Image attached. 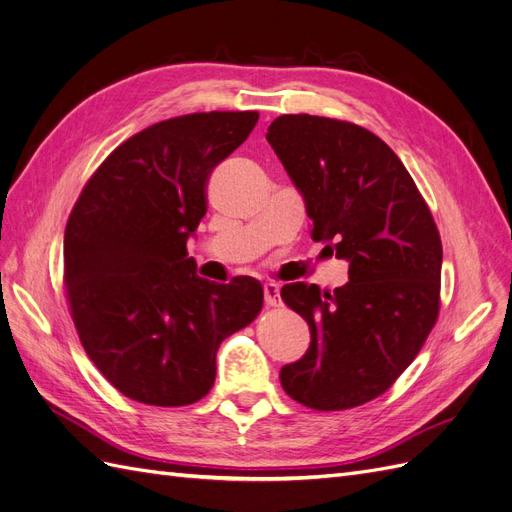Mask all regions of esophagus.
I'll list each match as a JSON object with an SVG mask.
<instances>
[{"label": "esophagus", "mask_w": 512, "mask_h": 512, "mask_svg": "<svg viewBox=\"0 0 512 512\" xmlns=\"http://www.w3.org/2000/svg\"><path fill=\"white\" fill-rule=\"evenodd\" d=\"M265 303L269 307H277V305L282 303V299H280V286L273 284V282L265 284Z\"/></svg>", "instance_id": "esophagus-1"}]
</instances>
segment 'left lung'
<instances>
[{"mask_svg": "<svg viewBox=\"0 0 512 512\" xmlns=\"http://www.w3.org/2000/svg\"><path fill=\"white\" fill-rule=\"evenodd\" d=\"M267 141L305 200L312 239L348 262V282L333 294L305 282L282 288L312 335L301 359L282 367V386L314 410L361 406L404 374L436 324V222L395 151L361 126L282 115Z\"/></svg>", "mask_w": 512, "mask_h": 512, "instance_id": "obj_1", "label": "left lung"}]
</instances>
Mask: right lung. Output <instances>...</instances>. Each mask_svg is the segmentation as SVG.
I'll use <instances>...</instances> for the list:
<instances>
[{
	"mask_svg": "<svg viewBox=\"0 0 512 512\" xmlns=\"http://www.w3.org/2000/svg\"><path fill=\"white\" fill-rule=\"evenodd\" d=\"M256 121V111H213L149 126L102 162L70 213L64 282L74 327L100 374L141 404L205 397L220 344L260 312L258 280L215 284L188 258L211 170Z\"/></svg>",
	"mask_w": 512,
	"mask_h": 512,
	"instance_id": "obj_1",
	"label": "right lung"
}]
</instances>
